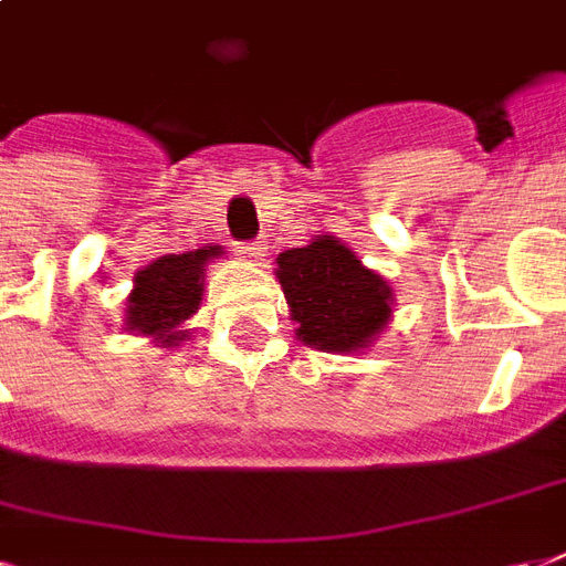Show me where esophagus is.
<instances>
[{
	"mask_svg": "<svg viewBox=\"0 0 566 566\" xmlns=\"http://www.w3.org/2000/svg\"><path fill=\"white\" fill-rule=\"evenodd\" d=\"M237 252L243 254V258H249V261H261L266 252V240H254V243L237 245Z\"/></svg>",
	"mask_w": 566,
	"mask_h": 566,
	"instance_id": "obj_1",
	"label": "esophagus"
}]
</instances>
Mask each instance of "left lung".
<instances>
[{"mask_svg": "<svg viewBox=\"0 0 566 566\" xmlns=\"http://www.w3.org/2000/svg\"><path fill=\"white\" fill-rule=\"evenodd\" d=\"M296 338L323 353H361L391 323L395 291L338 237L317 234L275 258Z\"/></svg>", "mask_w": 566, "mask_h": 566, "instance_id": "8db88e82", "label": "left lung"}]
</instances>
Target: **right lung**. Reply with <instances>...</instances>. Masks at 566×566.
<instances>
[{
	"label": "right lung",
	"instance_id": "right-lung-1",
	"mask_svg": "<svg viewBox=\"0 0 566 566\" xmlns=\"http://www.w3.org/2000/svg\"><path fill=\"white\" fill-rule=\"evenodd\" d=\"M222 254V245L205 243L184 254H159L142 266L124 302V329L150 338L157 347H180L189 340L187 321L205 300L207 264Z\"/></svg>",
	"mask_w": 566,
	"mask_h": 566
}]
</instances>
